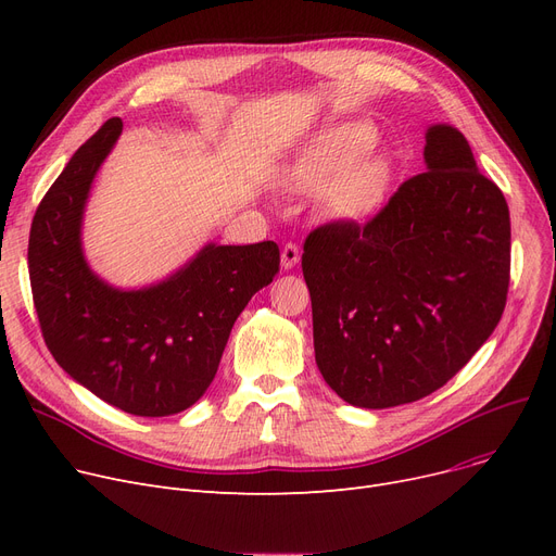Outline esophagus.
<instances>
[{
  "instance_id": "obj_1",
  "label": "esophagus",
  "mask_w": 556,
  "mask_h": 556,
  "mask_svg": "<svg viewBox=\"0 0 556 556\" xmlns=\"http://www.w3.org/2000/svg\"><path fill=\"white\" fill-rule=\"evenodd\" d=\"M300 248L295 245V243H286L283 245V250H281V266L288 270V268H293L295 263L300 261Z\"/></svg>"
}]
</instances>
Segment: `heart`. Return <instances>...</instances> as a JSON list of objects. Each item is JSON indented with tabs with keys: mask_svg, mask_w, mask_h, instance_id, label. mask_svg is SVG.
I'll return each instance as SVG.
<instances>
[{
	"mask_svg": "<svg viewBox=\"0 0 556 556\" xmlns=\"http://www.w3.org/2000/svg\"><path fill=\"white\" fill-rule=\"evenodd\" d=\"M363 128H344L313 149L293 170L290 185L304 193H325L338 216H361L378 202L386 187V164L367 160L354 164L367 149Z\"/></svg>",
	"mask_w": 556,
	"mask_h": 556,
	"instance_id": "heart-1",
	"label": "heart"
}]
</instances>
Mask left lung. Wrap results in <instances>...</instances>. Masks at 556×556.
Returning <instances> with one entry per match:
<instances>
[{
    "label": "left lung",
    "mask_w": 556,
    "mask_h": 556,
    "mask_svg": "<svg viewBox=\"0 0 556 556\" xmlns=\"http://www.w3.org/2000/svg\"><path fill=\"white\" fill-rule=\"evenodd\" d=\"M424 157L428 168L365 223L329 220L304 241L315 363L358 407L413 403L446 386L507 304L503 191L457 128L432 126Z\"/></svg>",
    "instance_id": "8db88e82"
}]
</instances>
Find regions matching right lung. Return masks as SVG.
<instances>
[{
    "label": "right lung",
    "mask_w": 556,
    "mask_h": 556,
    "mask_svg": "<svg viewBox=\"0 0 556 556\" xmlns=\"http://www.w3.org/2000/svg\"><path fill=\"white\" fill-rule=\"evenodd\" d=\"M122 128L119 116L108 119L40 200L28 233V279L55 363L128 415L166 417L212 386L233 323L279 273V248L207 245L178 275L128 293L97 279L80 252V218Z\"/></svg>",
    "instance_id": "right-lung-1"
}]
</instances>
